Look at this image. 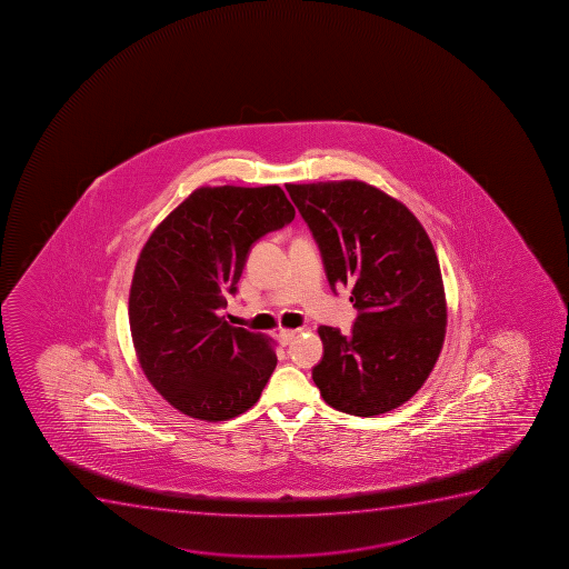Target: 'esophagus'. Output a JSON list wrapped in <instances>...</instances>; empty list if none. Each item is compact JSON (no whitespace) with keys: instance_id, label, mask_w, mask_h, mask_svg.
<instances>
[{"instance_id":"esophagus-1","label":"esophagus","mask_w":569,"mask_h":569,"mask_svg":"<svg viewBox=\"0 0 569 569\" xmlns=\"http://www.w3.org/2000/svg\"><path fill=\"white\" fill-rule=\"evenodd\" d=\"M295 337H297V331H293V329H281L280 333H278V341H280L283 347H288L289 342L293 341Z\"/></svg>"}]
</instances>
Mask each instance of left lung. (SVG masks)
I'll return each instance as SVG.
<instances>
[{
  "mask_svg": "<svg viewBox=\"0 0 569 569\" xmlns=\"http://www.w3.org/2000/svg\"><path fill=\"white\" fill-rule=\"evenodd\" d=\"M320 249L329 288L350 286V333L320 326L312 379L342 413L398 408L427 381L446 337L440 262L421 222L361 181L286 184Z\"/></svg>",
  "mask_w": 569,
  "mask_h": 569,
  "instance_id": "obj_1",
  "label": "left lung"
}]
</instances>
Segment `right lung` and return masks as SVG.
<instances>
[{
  "label": "right lung",
  "instance_id": "obj_1",
  "mask_svg": "<svg viewBox=\"0 0 569 569\" xmlns=\"http://www.w3.org/2000/svg\"><path fill=\"white\" fill-rule=\"evenodd\" d=\"M293 219L280 187L198 188L148 238L129 326L148 381L182 413L227 421L261 398L278 361L272 342L219 310L254 243Z\"/></svg>",
  "mask_w": 569,
  "mask_h": 569
}]
</instances>
